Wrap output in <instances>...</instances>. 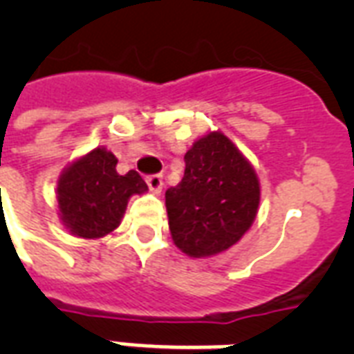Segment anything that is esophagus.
<instances>
[{
  "label": "esophagus",
  "mask_w": 354,
  "mask_h": 354,
  "mask_svg": "<svg viewBox=\"0 0 354 354\" xmlns=\"http://www.w3.org/2000/svg\"><path fill=\"white\" fill-rule=\"evenodd\" d=\"M147 183H149L152 193H161V189H163V176L161 174H150V176H147Z\"/></svg>",
  "instance_id": "esophagus-1"
}]
</instances>
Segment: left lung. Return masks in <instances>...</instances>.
<instances>
[{
	"instance_id": "left-lung-1",
	"label": "left lung",
	"mask_w": 354,
	"mask_h": 354,
	"mask_svg": "<svg viewBox=\"0 0 354 354\" xmlns=\"http://www.w3.org/2000/svg\"><path fill=\"white\" fill-rule=\"evenodd\" d=\"M185 172L167 189L172 241L189 257H213L252 227L261 185L252 163L222 132L196 139L185 154Z\"/></svg>"
}]
</instances>
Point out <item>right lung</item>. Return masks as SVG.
<instances>
[{"label":"right lung","mask_w":354,"mask_h":354,"mask_svg":"<svg viewBox=\"0 0 354 354\" xmlns=\"http://www.w3.org/2000/svg\"><path fill=\"white\" fill-rule=\"evenodd\" d=\"M118 158L104 147L71 161L58 178V215L69 233L101 239L121 224L132 194L149 191L136 171L119 174Z\"/></svg>","instance_id":"1"}]
</instances>
